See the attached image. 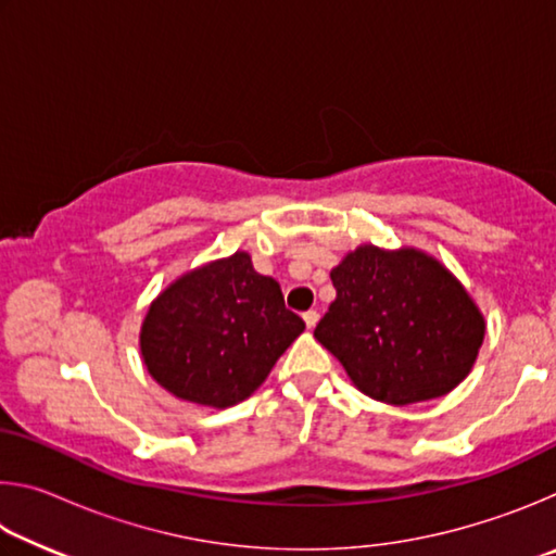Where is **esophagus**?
Instances as JSON below:
<instances>
[{
	"mask_svg": "<svg viewBox=\"0 0 556 556\" xmlns=\"http://www.w3.org/2000/svg\"><path fill=\"white\" fill-rule=\"evenodd\" d=\"M304 324H306V328H316V324H318V312H306L304 314Z\"/></svg>",
	"mask_w": 556,
	"mask_h": 556,
	"instance_id": "34e87169",
	"label": "esophagus"
}]
</instances>
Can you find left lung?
<instances>
[{"mask_svg":"<svg viewBox=\"0 0 556 556\" xmlns=\"http://www.w3.org/2000/svg\"><path fill=\"white\" fill-rule=\"evenodd\" d=\"M331 281L336 299L314 336L363 394L402 407L466 380L485 318L437 257L365 242L331 269Z\"/></svg>","mask_w":556,"mask_h":556,"instance_id":"8db88e82","label":"left lung"}]
</instances>
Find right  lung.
<instances>
[{"instance_id":"obj_1","label":"right lung","mask_w":556,"mask_h":556,"mask_svg":"<svg viewBox=\"0 0 556 556\" xmlns=\"http://www.w3.org/2000/svg\"><path fill=\"white\" fill-rule=\"evenodd\" d=\"M306 324L248 252L205 262L174 279L147 308L139 351L166 392L201 407L248 400Z\"/></svg>"}]
</instances>
